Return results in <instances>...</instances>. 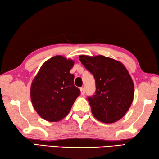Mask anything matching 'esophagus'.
Returning a JSON list of instances; mask_svg holds the SVG:
<instances>
[{
  "label": "esophagus",
  "mask_w": 159,
  "mask_h": 159,
  "mask_svg": "<svg viewBox=\"0 0 159 159\" xmlns=\"http://www.w3.org/2000/svg\"><path fill=\"white\" fill-rule=\"evenodd\" d=\"M80 89H81V94H82V95H84V94H85V88H84V87H81Z\"/></svg>",
  "instance_id": "1"
}]
</instances>
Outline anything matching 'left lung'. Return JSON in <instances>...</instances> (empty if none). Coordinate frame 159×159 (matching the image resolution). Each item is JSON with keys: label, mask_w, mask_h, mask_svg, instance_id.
Returning <instances> with one entry per match:
<instances>
[{"label": "left lung", "mask_w": 159, "mask_h": 159, "mask_svg": "<svg viewBox=\"0 0 159 159\" xmlns=\"http://www.w3.org/2000/svg\"><path fill=\"white\" fill-rule=\"evenodd\" d=\"M79 59L95 79L96 91L88 97L93 116L104 123L118 121L134 100V82L127 69L120 61L101 55H81Z\"/></svg>", "instance_id": "1"}]
</instances>
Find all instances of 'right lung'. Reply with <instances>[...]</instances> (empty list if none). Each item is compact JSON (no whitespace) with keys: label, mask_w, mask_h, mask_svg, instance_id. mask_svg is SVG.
Masks as SVG:
<instances>
[{"label":"right lung","mask_w":159,"mask_h":159,"mask_svg":"<svg viewBox=\"0 0 159 159\" xmlns=\"http://www.w3.org/2000/svg\"><path fill=\"white\" fill-rule=\"evenodd\" d=\"M72 59L56 56L42 65L31 86L32 105L37 114L49 122H58L67 116L81 91L74 85L70 73Z\"/></svg>","instance_id":"add662e5"}]
</instances>
